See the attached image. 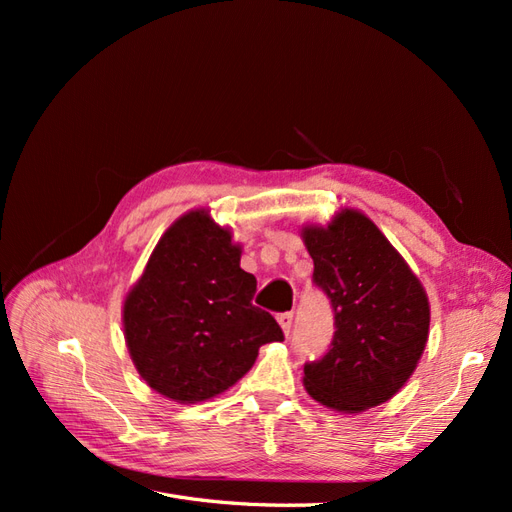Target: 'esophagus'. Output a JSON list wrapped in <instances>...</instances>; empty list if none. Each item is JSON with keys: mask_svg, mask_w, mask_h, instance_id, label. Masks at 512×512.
I'll return each instance as SVG.
<instances>
[{"mask_svg": "<svg viewBox=\"0 0 512 512\" xmlns=\"http://www.w3.org/2000/svg\"><path fill=\"white\" fill-rule=\"evenodd\" d=\"M292 312H286V314H280L277 316V322H280V327L284 331V335H290V329H292Z\"/></svg>", "mask_w": 512, "mask_h": 512, "instance_id": "34e87169", "label": "esophagus"}]
</instances>
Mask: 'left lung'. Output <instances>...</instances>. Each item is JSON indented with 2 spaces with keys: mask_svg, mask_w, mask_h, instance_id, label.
I'll use <instances>...</instances> for the list:
<instances>
[{
  "mask_svg": "<svg viewBox=\"0 0 512 512\" xmlns=\"http://www.w3.org/2000/svg\"><path fill=\"white\" fill-rule=\"evenodd\" d=\"M314 282L335 312V335L303 386L337 412H365L395 397L414 374L429 337V299L382 230L359 209H339L327 226L305 224Z\"/></svg>",
  "mask_w": 512,
  "mask_h": 512,
  "instance_id": "obj_1",
  "label": "left lung"
}]
</instances>
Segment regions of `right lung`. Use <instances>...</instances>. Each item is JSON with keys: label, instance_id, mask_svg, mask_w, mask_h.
<instances>
[{"label": "right lung", "instance_id": "add662e5", "mask_svg": "<svg viewBox=\"0 0 512 512\" xmlns=\"http://www.w3.org/2000/svg\"><path fill=\"white\" fill-rule=\"evenodd\" d=\"M256 277L241 269L232 228L192 209L166 228L123 299L121 322L138 374L162 397L200 404L228 391L284 333L252 305Z\"/></svg>", "mask_w": 512, "mask_h": 512}]
</instances>
